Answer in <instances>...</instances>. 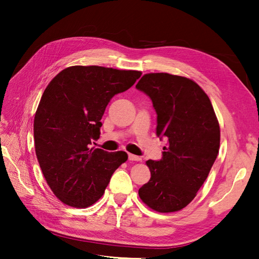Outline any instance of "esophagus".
I'll return each instance as SVG.
<instances>
[{"label": "esophagus", "instance_id": "34e87169", "mask_svg": "<svg viewBox=\"0 0 259 259\" xmlns=\"http://www.w3.org/2000/svg\"><path fill=\"white\" fill-rule=\"evenodd\" d=\"M128 157H129V160H131V161H141L140 157L135 156V155H133V153H129Z\"/></svg>", "mask_w": 259, "mask_h": 259}]
</instances>
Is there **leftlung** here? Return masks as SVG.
Segmentation results:
<instances>
[{
  "label": "left lung",
  "instance_id": "1",
  "mask_svg": "<svg viewBox=\"0 0 259 259\" xmlns=\"http://www.w3.org/2000/svg\"><path fill=\"white\" fill-rule=\"evenodd\" d=\"M137 89L150 97L157 112L162 159L148 160L151 178L139 197L152 210L179 211L207 179L221 145V128L210 99L195 81L170 73H147Z\"/></svg>",
  "mask_w": 259,
  "mask_h": 259
}]
</instances>
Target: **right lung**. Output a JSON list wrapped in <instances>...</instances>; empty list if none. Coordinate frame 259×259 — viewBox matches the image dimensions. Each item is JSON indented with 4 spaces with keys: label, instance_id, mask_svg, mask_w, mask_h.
I'll use <instances>...</instances> for the list:
<instances>
[{
    "label": "right lung",
    "instance_id": "1",
    "mask_svg": "<svg viewBox=\"0 0 259 259\" xmlns=\"http://www.w3.org/2000/svg\"><path fill=\"white\" fill-rule=\"evenodd\" d=\"M140 75L135 70L73 65L46 88L34 117L35 153L47 184L65 205L92 206L128 159L124 151L89 145L100 136L110 99L128 90Z\"/></svg>",
    "mask_w": 259,
    "mask_h": 259
}]
</instances>
